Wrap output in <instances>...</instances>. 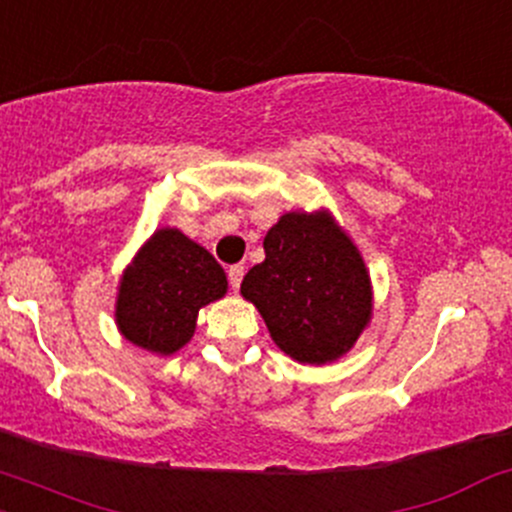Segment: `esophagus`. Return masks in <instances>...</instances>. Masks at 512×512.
Masks as SVG:
<instances>
[{
	"label": "esophagus",
	"instance_id": "obj_1",
	"mask_svg": "<svg viewBox=\"0 0 512 512\" xmlns=\"http://www.w3.org/2000/svg\"><path fill=\"white\" fill-rule=\"evenodd\" d=\"M242 277H245V265H233L228 270V279H230V287L235 289V292H238L240 289V282H242Z\"/></svg>",
	"mask_w": 512,
	"mask_h": 512
}]
</instances>
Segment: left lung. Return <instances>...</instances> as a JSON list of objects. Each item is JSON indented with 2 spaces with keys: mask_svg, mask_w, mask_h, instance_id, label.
I'll list each match as a JSON object with an SVG mask.
<instances>
[{
  "mask_svg": "<svg viewBox=\"0 0 512 512\" xmlns=\"http://www.w3.org/2000/svg\"><path fill=\"white\" fill-rule=\"evenodd\" d=\"M274 343L299 363L324 365L358 341L370 319V277L328 213H287L267 233L265 262L240 284Z\"/></svg>",
  "mask_w": 512,
  "mask_h": 512,
  "instance_id": "1",
  "label": "left lung"
}]
</instances>
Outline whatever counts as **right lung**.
<instances>
[{"instance_id": "right-lung-1", "label": "right lung", "mask_w": 512, "mask_h": 512, "mask_svg": "<svg viewBox=\"0 0 512 512\" xmlns=\"http://www.w3.org/2000/svg\"><path fill=\"white\" fill-rule=\"evenodd\" d=\"M225 289L228 279L211 252L179 230H157L122 277L117 326L134 346L169 355L191 341L198 309Z\"/></svg>"}]
</instances>
